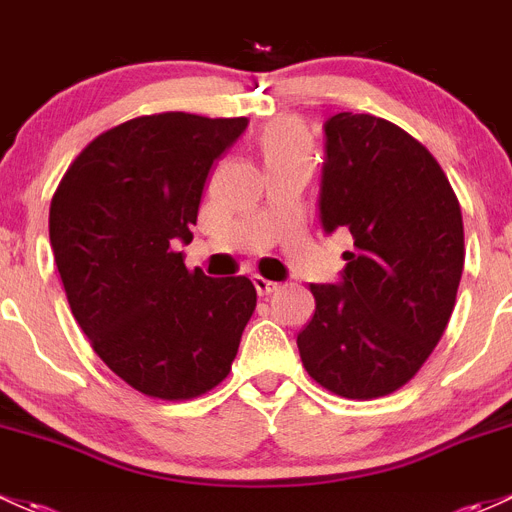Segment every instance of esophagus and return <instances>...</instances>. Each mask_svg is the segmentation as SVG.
<instances>
[{
  "label": "esophagus",
  "instance_id": "obj_1",
  "mask_svg": "<svg viewBox=\"0 0 512 512\" xmlns=\"http://www.w3.org/2000/svg\"><path fill=\"white\" fill-rule=\"evenodd\" d=\"M252 284H255L257 294H260V296H269V294H274V291H277V284L269 282V279H265V277H260V274H255V277H252Z\"/></svg>",
  "mask_w": 512,
  "mask_h": 512
}]
</instances>
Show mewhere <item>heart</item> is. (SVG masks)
<instances>
[{"label":"heart","mask_w":512,"mask_h":512,"mask_svg":"<svg viewBox=\"0 0 512 512\" xmlns=\"http://www.w3.org/2000/svg\"><path fill=\"white\" fill-rule=\"evenodd\" d=\"M262 160L267 170L282 165H311L313 160V140L301 121L279 119L267 123L257 136Z\"/></svg>","instance_id":"b5f03b06"}]
</instances>
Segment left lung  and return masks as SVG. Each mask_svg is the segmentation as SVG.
Listing matches in <instances>:
<instances>
[{"mask_svg": "<svg viewBox=\"0 0 512 512\" xmlns=\"http://www.w3.org/2000/svg\"><path fill=\"white\" fill-rule=\"evenodd\" d=\"M320 221L345 230L340 284H311L296 345L323 389L372 401L406 386L445 335L464 269L459 199L440 162L396 123L342 111L325 121Z\"/></svg>", "mask_w": 512, "mask_h": 512, "instance_id": "8db88e82", "label": "left lung"}]
</instances>
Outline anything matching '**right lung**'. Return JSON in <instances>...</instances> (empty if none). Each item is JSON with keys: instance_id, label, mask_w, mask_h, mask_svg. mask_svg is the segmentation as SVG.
<instances>
[{"instance_id": "obj_1", "label": "right lung", "mask_w": 512, "mask_h": 512, "mask_svg": "<svg viewBox=\"0 0 512 512\" xmlns=\"http://www.w3.org/2000/svg\"><path fill=\"white\" fill-rule=\"evenodd\" d=\"M247 119L165 111L99 133L50 201V247L92 350L128 386L162 401L216 389L257 306L247 277L187 269L211 165Z\"/></svg>"}]
</instances>
